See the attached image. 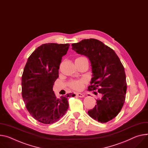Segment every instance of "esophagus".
Returning <instances> with one entry per match:
<instances>
[{
  "instance_id": "esophagus-1",
  "label": "esophagus",
  "mask_w": 148,
  "mask_h": 148,
  "mask_svg": "<svg viewBox=\"0 0 148 148\" xmlns=\"http://www.w3.org/2000/svg\"><path fill=\"white\" fill-rule=\"evenodd\" d=\"M76 96H77L79 97H84V95H83V94H82V93H77L76 94Z\"/></svg>"
}]
</instances>
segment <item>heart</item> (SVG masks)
I'll list each match as a JSON object with an SVG mask.
<instances>
[{"instance_id": "b5f03b06", "label": "heart", "mask_w": 148, "mask_h": 148, "mask_svg": "<svg viewBox=\"0 0 148 148\" xmlns=\"http://www.w3.org/2000/svg\"><path fill=\"white\" fill-rule=\"evenodd\" d=\"M83 57H79L77 59L81 58ZM87 83V79L86 78H81L78 79H71L69 82L68 85L73 90H76V91H80L82 90L84 87V85Z\"/></svg>"}]
</instances>
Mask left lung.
I'll return each mask as SVG.
<instances>
[{"label": "left lung", "mask_w": 148, "mask_h": 148, "mask_svg": "<svg viewBox=\"0 0 148 148\" xmlns=\"http://www.w3.org/2000/svg\"><path fill=\"white\" fill-rule=\"evenodd\" d=\"M71 46L72 49L90 61L92 77L88 90H98L102 95L88 113L99 122H109L117 116L125 101L127 83L124 66L113 49L99 40L83 39Z\"/></svg>", "instance_id": "left-lung-1"}]
</instances>
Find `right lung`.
Masks as SVG:
<instances>
[{"mask_svg":"<svg viewBox=\"0 0 148 148\" xmlns=\"http://www.w3.org/2000/svg\"><path fill=\"white\" fill-rule=\"evenodd\" d=\"M69 44H44L29 56L22 76V96L26 109L37 121L44 124L57 122L69 109V97L57 98L53 86L59 77L60 65Z\"/></svg>","mask_w":148,"mask_h":148,"instance_id":"add662e5","label":"right lung"}]
</instances>
